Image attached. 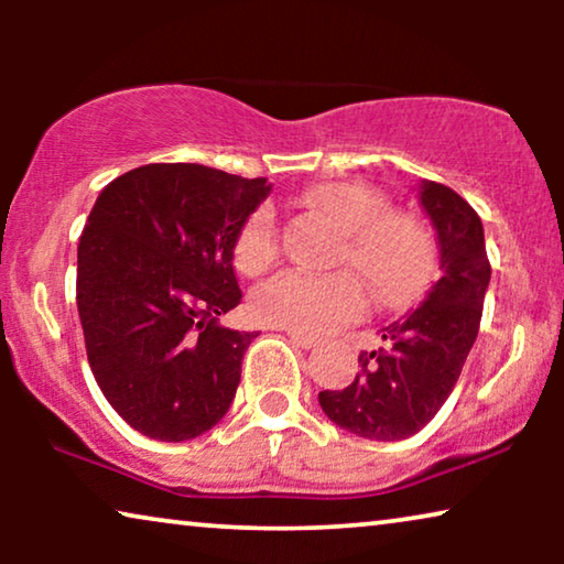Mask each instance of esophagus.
Masks as SVG:
<instances>
[{"mask_svg":"<svg viewBox=\"0 0 564 564\" xmlns=\"http://www.w3.org/2000/svg\"><path fill=\"white\" fill-rule=\"evenodd\" d=\"M284 334H288L290 341L295 344V346H300V349H313V346H315V338L307 336V334H300V330L288 328V330H284Z\"/></svg>","mask_w":564,"mask_h":564,"instance_id":"obj_1","label":"esophagus"}]
</instances>
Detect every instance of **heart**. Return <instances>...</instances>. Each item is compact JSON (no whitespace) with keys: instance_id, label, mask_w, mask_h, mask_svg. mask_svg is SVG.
I'll return each instance as SVG.
<instances>
[{"instance_id":"b5f03b06","label":"heart","mask_w":564,"mask_h":564,"mask_svg":"<svg viewBox=\"0 0 564 564\" xmlns=\"http://www.w3.org/2000/svg\"><path fill=\"white\" fill-rule=\"evenodd\" d=\"M303 203L341 228L334 264L349 267L382 305H398L423 290L436 264V243L426 223L392 210L382 189L365 182H323L305 189ZM280 253V228L269 207L246 220L236 243V264L261 274ZM349 272L307 274L290 269L259 284L251 297L257 318L300 334H323L354 318L365 292Z\"/></svg>"}]
</instances>
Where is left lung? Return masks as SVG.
<instances>
[{
  "mask_svg": "<svg viewBox=\"0 0 564 564\" xmlns=\"http://www.w3.org/2000/svg\"><path fill=\"white\" fill-rule=\"evenodd\" d=\"M438 241V280L415 311L382 328L377 351L359 354V375L318 392L336 426L372 442H400L426 426L457 384L482 318L490 284L482 220L444 184L419 187Z\"/></svg>",
  "mask_w": 564,
  "mask_h": 564,
  "instance_id": "1",
  "label": "left lung"
}]
</instances>
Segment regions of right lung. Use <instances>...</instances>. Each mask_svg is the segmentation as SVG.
I'll use <instances>...</instances> for the list:
<instances>
[{
  "mask_svg": "<svg viewBox=\"0 0 564 564\" xmlns=\"http://www.w3.org/2000/svg\"><path fill=\"white\" fill-rule=\"evenodd\" d=\"M272 184L199 164H149L99 192L76 251L91 375L143 436L187 442L228 413L257 330L223 328L241 303L234 251Z\"/></svg>",
  "mask_w": 564,
  "mask_h": 564,
  "instance_id": "1",
  "label": "right lung"
}]
</instances>
